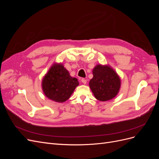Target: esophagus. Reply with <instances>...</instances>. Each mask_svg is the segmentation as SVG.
Segmentation results:
<instances>
[{"mask_svg": "<svg viewBox=\"0 0 159 159\" xmlns=\"http://www.w3.org/2000/svg\"><path fill=\"white\" fill-rule=\"evenodd\" d=\"M81 82H82L84 84H86V83H87V80L84 78H82L81 79Z\"/></svg>", "mask_w": 159, "mask_h": 159, "instance_id": "obj_1", "label": "esophagus"}]
</instances>
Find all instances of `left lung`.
Returning a JSON list of instances; mask_svg holds the SVG:
<instances>
[{
	"mask_svg": "<svg viewBox=\"0 0 159 159\" xmlns=\"http://www.w3.org/2000/svg\"><path fill=\"white\" fill-rule=\"evenodd\" d=\"M93 75L89 84L96 99L106 102L117 95L121 87V80L109 66L97 65L93 69Z\"/></svg>",
	"mask_w": 159,
	"mask_h": 159,
	"instance_id": "1",
	"label": "left lung"
}]
</instances>
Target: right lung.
<instances>
[{"mask_svg": "<svg viewBox=\"0 0 159 159\" xmlns=\"http://www.w3.org/2000/svg\"><path fill=\"white\" fill-rule=\"evenodd\" d=\"M79 85L78 80L70 76L61 64H54L42 80V87L46 97L56 102L68 100Z\"/></svg>", "mask_w": 159, "mask_h": 159, "instance_id": "obj_1", "label": "right lung"}]
</instances>
